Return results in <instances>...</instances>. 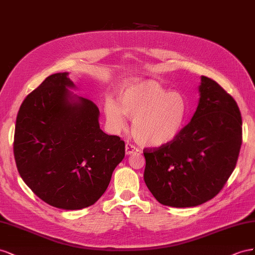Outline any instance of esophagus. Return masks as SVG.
Wrapping results in <instances>:
<instances>
[{"mask_svg": "<svg viewBox=\"0 0 255 255\" xmlns=\"http://www.w3.org/2000/svg\"><path fill=\"white\" fill-rule=\"evenodd\" d=\"M135 151H139V149H137V147L134 146L133 144H131V143H127L126 144V154L127 155H131V154H133V152H135Z\"/></svg>", "mask_w": 255, "mask_h": 255, "instance_id": "esophagus-1", "label": "esophagus"}]
</instances>
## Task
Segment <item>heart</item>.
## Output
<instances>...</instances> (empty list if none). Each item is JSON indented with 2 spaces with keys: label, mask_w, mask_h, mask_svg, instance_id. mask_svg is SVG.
<instances>
[{
  "label": "heart",
  "mask_w": 255,
  "mask_h": 255,
  "mask_svg": "<svg viewBox=\"0 0 255 255\" xmlns=\"http://www.w3.org/2000/svg\"><path fill=\"white\" fill-rule=\"evenodd\" d=\"M120 105L113 99L106 103V113L113 129L126 125V115L132 121V134L146 146H160L181 132L190 114L183 93L169 92L155 81H139L120 94Z\"/></svg>",
  "instance_id": "heart-1"
}]
</instances>
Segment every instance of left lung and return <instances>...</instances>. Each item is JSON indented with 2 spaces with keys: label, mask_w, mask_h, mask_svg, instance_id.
Returning a JSON list of instances; mask_svg holds the SVG:
<instances>
[{
  "label": "left lung",
  "mask_w": 255,
  "mask_h": 255,
  "mask_svg": "<svg viewBox=\"0 0 255 255\" xmlns=\"http://www.w3.org/2000/svg\"><path fill=\"white\" fill-rule=\"evenodd\" d=\"M192 120L173 141L146 147L144 180L160 204L200 205L219 193L234 171L243 143L242 114L235 99L203 76Z\"/></svg>",
  "instance_id": "1"
}]
</instances>
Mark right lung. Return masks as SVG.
<instances>
[{
    "label": "right lung",
    "mask_w": 255,
    "mask_h": 255,
    "mask_svg": "<svg viewBox=\"0 0 255 255\" xmlns=\"http://www.w3.org/2000/svg\"><path fill=\"white\" fill-rule=\"evenodd\" d=\"M67 72L28 94L17 115L13 156L21 178L47 204L82 209L100 199L125 157V142L99 127L92 100H71Z\"/></svg>",
    "instance_id": "1"
}]
</instances>
